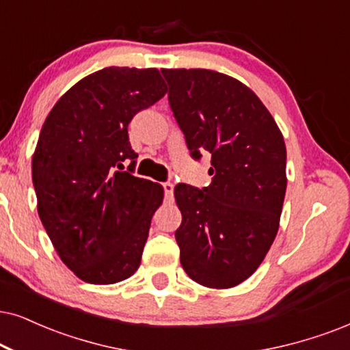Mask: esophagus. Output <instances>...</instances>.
<instances>
[{"label": "esophagus", "instance_id": "esophagus-1", "mask_svg": "<svg viewBox=\"0 0 350 350\" xmlns=\"http://www.w3.org/2000/svg\"><path fill=\"white\" fill-rule=\"evenodd\" d=\"M163 190H165L166 200H172V196H174V184L165 183V184H163Z\"/></svg>", "mask_w": 350, "mask_h": 350}]
</instances>
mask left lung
<instances>
[{
    "mask_svg": "<svg viewBox=\"0 0 350 350\" xmlns=\"http://www.w3.org/2000/svg\"><path fill=\"white\" fill-rule=\"evenodd\" d=\"M161 72L192 158L211 154L208 187L174 189L180 265L198 284L228 289L255 273L276 237L287 185L284 139L237 79L208 69Z\"/></svg>",
    "mask_w": 350,
    "mask_h": 350,
    "instance_id": "obj_1",
    "label": "left lung"
}]
</instances>
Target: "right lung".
Listing matches in <instances>:
<instances>
[{"mask_svg": "<svg viewBox=\"0 0 350 350\" xmlns=\"http://www.w3.org/2000/svg\"><path fill=\"white\" fill-rule=\"evenodd\" d=\"M167 92L158 69L105 68L56 101L32 158L38 216L59 258L90 284H114L140 267L163 187L135 178L132 118ZM124 159L130 170L118 172Z\"/></svg>", "mask_w": 350, "mask_h": 350, "instance_id": "1", "label": "right lung"}]
</instances>
